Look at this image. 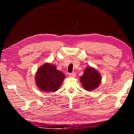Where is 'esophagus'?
<instances>
[{"instance_id": "obj_1", "label": "esophagus", "mask_w": 134, "mask_h": 134, "mask_svg": "<svg viewBox=\"0 0 134 134\" xmlns=\"http://www.w3.org/2000/svg\"><path fill=\"white\" fill-rule=\"evenodd\" d=\"M69 76H71V77H75L76 76V74L75 72H72V73H69Z\"/></svg>"}]
</instances>
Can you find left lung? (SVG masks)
I'll return each mask as SVG.
<instances>
[{"instance_id":"left-lung-1","label":"left lung","mask_w":134,"mask_h":134,"mask_svg":"<svg viewBox=\"0 0 134 134\" xmlns=\"http://www.w3.org/2000/svg\"><path fill=\"white\" fill-rule=\"evenodd\" d=\"M80 81L85 90L91 91L99 86L101 81V76L93 67H88L85 69L83 75L81 76Z\"/></svg>"}]
</instances>
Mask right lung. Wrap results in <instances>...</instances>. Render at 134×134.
I'll return each instance as SVG.
<instances>
[{
	"instance_id": "1",
	"label": "right lung",
	"mask_w": 134,
	"mask_h": 134,
	"mask_svg": "<svg viewBox=\"0 0 134 134\" xmlns=\"http://www.w3.org/2000/svg\"><path fill=\"white\" fill-rule=\"evenodd\" d=\"M65 75L57 70L53 64L45 63L38 68L35 80L37 86L42 92H54L61 86Z\"/></svg>"
}]
</instances>
